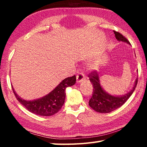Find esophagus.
<instances>
[{"label": "esophagus", "mask_w": 147, "mask_h": 147, "mask_svg": "<svg viewBox=\"0 0 147 147\" xmlns=\"http://www.w3.org/2000/svg\"><path fill=\"white\" fill-rule=\"evenodd\" d=\"M84 78H85V75L83 73H79L76 76V80L77 82H80L83 81Z\"/></svg>", "instance_id": "34e87169"}]
</instances>
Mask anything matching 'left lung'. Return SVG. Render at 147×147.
<instances>
[{
    "label": "left lung",
    "mask_w": 147,
    "mask_h": 147,
    "mask_svg": "<svg viewBox=\"0 0 147 147\" xmlns=\"http://www.w3.org/2000/svg\"><path fill=\"white\" fill-rule=\"evenodd\" d=\"M113 32L115 38L118 41L126 42L128 44H130L128 39L121 33L116 31ZM88 77L93 87V94L89 101V105L94 111L99 113H109L123 106L133 93L138 84L137 78L133 89L129 93L123 96H116L110 95L104 91L100 84L98 74L96 71H91L88 74Z\"/></svg>",
    "instance_id": "left-lung-1"
}]
</instances>
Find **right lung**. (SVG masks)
<instances>
[{"label":"right lung","instance_id":"add662e5","mask_svg":"<svg viewBox=\"0 0 147 147\" xmlns=\"http://www.w3.org/2000/svg\"><path fill=\"white\" fill-rule=\"evenodd\" d=\"M76 80L75 75L66 78L46 96L32 101L25 100L19 97L13 88L12 89L17 100L29 111L38 115L51 116L60 110L65 98L66 88L73 86L76 83Z\"/></svg>","mask_w":147,"mask_h":147}]
</instances>
